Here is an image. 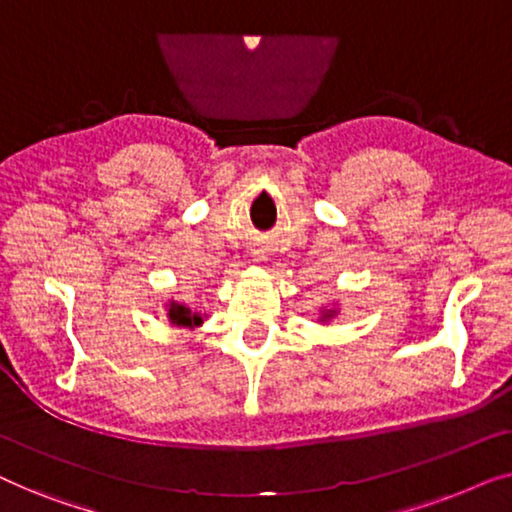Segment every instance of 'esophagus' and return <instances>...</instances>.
I'll use <instances>...</instances> for the list:
<instances>
[{"instance_id": "obj_1", "label": "esophagus", "mask_w": 512, "mask_h": 512, "mask_svg": "<svg viewBox=\"0 0 512 512\" xmlns=\"http://www.w3.org/2000/svg\"><path fill=\"white\" fill-rule=\"evenodd\" d=\"M251 258H254L256 263H261V261H265V258H268V251H265V247H254V249H251Z\"/></svg>"}]
</instances>
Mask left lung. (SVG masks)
<instances>
[{
	"mask_svg": "<svg viewBox=\"0 0 512 512\" xmlns=\"http://www.w3.org/2000/svg\"><path fill=\"white\" fill-rule=\"evenodd\" d=\"M340 310H342L340 303H328L326 307H321V310H319L317 321H319V324H328V321L340 317Z\"/></svg>",
	"mask_w": 512,
	"mask_h": 512,
	"instance_id": "left-lung-1",
	"label": "left lung"
}]
</instances>
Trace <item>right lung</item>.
<instances>
[{
    "label": "right lung",
    "instance_id": "right-lung-1",
    "mask_svg": "<svg viewBox=\"0 0 512 512\" xmlns=\"http://www.w3.org/2000/svg\"><path fill=\"white\" fill-rule=\"evenodd\" d=\"M165 314H167V321H170L172 326L191 328V331L193 328H200L207 319V314L195 312L193 307H188L186 303H179V300H174V298H167Z\"/></svg>",
    "mask_w": 512,
    "mask_h": 512
}]
</instances>
